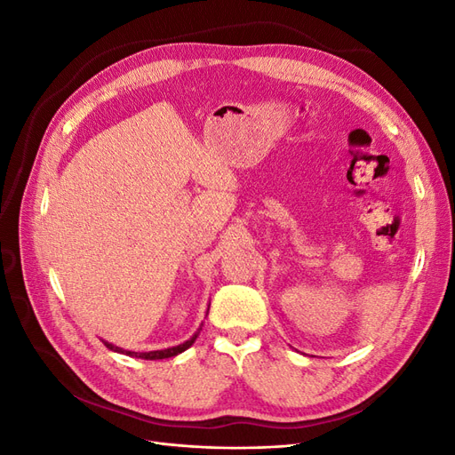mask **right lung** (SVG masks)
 I'll return each mask as SVG.
<instances>
[{"label":"right lung","instance_id":"1","mask_svg":"<svg viewBox=\"0 0 455 455\" xmlns=\"http://www.w3.org/2000/svg\"><path fill=\"white\" fill-rule=\"evenodd\" d=\"M197 336H199V332H196V334L191 336L188 341L180 343V346H174V347H169V349H161V351H148V353H134V351H125V349H121V347H116L114 343L104 341V339H102V341H104V346H106L108 349H112V351H116V353L129 355V356H134V359H144V361H159V359H171V356H176L178 353L186 351L188 347L194 346V341L197 339Z\"/></svg>","mask_w":455,"mask_h":455}]
</instances>
